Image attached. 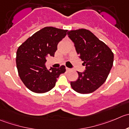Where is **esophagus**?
Wrapping results in <instances>:
<instances>
[{
    "mask_svg": "<svg viewBox=\"0 0 129 129\" xmlns=\"http://www.w3.org/2000/svg\"><path fill=\"white\" fill-rule=\"evenodd\" d=\"M66 71H71V69L69 68H66Z\"/></svg>",
    "mask_w": 129,
    "mask_h": 129,
    "instance_id": "obj_1",
    "label": "esophagus"
}]
</instances>
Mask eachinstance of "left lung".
<instances>
[{
	"mask_svg": "<svg viewBox=\"0 0 129 129\" xmlns=\"http://www.w3.org/2000/svg\"><path fill=\"white\" fill-rule=\"evenodd\" d=\"M80 58L86 66L85 71H78V78L70 84L75 91L82 94L92 93L106 81L113 63V53L91 31L80 29L68 31Z\"/></svg>",
	"mask_w": 129,
	"mask_h": 129,
	"instance_id": "obj_1",
	"label": "left lung"
}]
</instances>
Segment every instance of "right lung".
Masks as SVG:
<instances>
[{"instance_id": "right-lung-1", "label": "right lung", "mask_w": 129, "mask_h": 129, "mask_svg": "<svg viewBox=\"0 0 129 129\" xmlns=\"http://www.w3.org/2000/svg\"><path fill=\"white\" fill-rule=\"evenodd\" d=\"M68 30L46 27L34 33L19 47L16 65L19 77L25 86L37 93L49 91L55 86L57 78L66 68L46 67L47 56H54L59 41Z\"/></svg>"}]
</instances>
